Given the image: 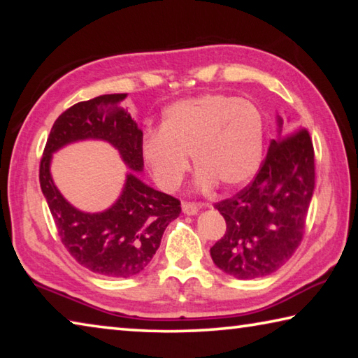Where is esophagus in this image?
Here are the masks:
<instances>
[{"instance_id":"esophagus-1","label":"esophagus","mask_w":358,"mask_h":358,"mask_svg":"<svg viewBox=\"0 0 358 358\" xmlns=\"http://www.w3.org/2000/svg\"><path fill=\"white\" fill-rule=\"evenodd\" d=\"M181 210H183L185 215H197L199 213V205L197 203H191V202H183L181 205Z\"/></svg>"}]
</instances>
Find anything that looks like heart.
<instances>
[{
	"label": "heart",
	"mask_w": 358,
	"mask_h": 358,
	"mask_svg": "<svg viewBox=\"0 0 358 358\" xmlns=\"http://www.w3.org/2000/svg\"><path fill=\"white\" fill-rule=\"evenodd\" d=\"M265 121L256 104L227 94H203L167 107L161 129L148 131L142 156L162 191L183 183L189 159L197 186L238 187L257 173L264 153Z\"/></svg>",
	"instance_id": "obj_1"
}]
</instances>
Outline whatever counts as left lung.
I'll list each match as a JSON object with an SVG mask.
<instances>
[{
	"mask_svg": "<svg viewBox=\"0 0 358 358\" xmlns=\"http://www.w3.org/2000/svg\"><path fill=\"white\" fill-rule=\"evenodd\" d=\"M278 134L250 185L215 205L224 216V237L210 250L217 268L237 280L275 273L292 257L305 232L314 192V148L310 132L286 136L280 115Z\"/></svg>",
	"mask_w": 358,
	"mask_h": 358,
	"instance_id": "8db88e82",
	"label": "left lung"
}]
</instances>
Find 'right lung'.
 Here are the masks:
<instances>
[{"label": "right lung", "instance_id": "add662e5", "mask_svg": "<svg viewBox=\"0 0 358 358\" xmlns=\"http://www.w3.org/2000/svg\"><path fill=\"white\" fill-rule=\"evenodd\" d=\"M128 94H102L77 102L57 118L41 159V189L58 235L78 264L110 278H131L151 262L169 222L181 213L180 201L156 191L137 177L143 171V132L121 107ZM104 140L119 150L131 169L120 197L110 209L87 214L62 197L50 173L51 155L78 140Z\"/></svg>", "mask_w": 358, "mask_h": 358}]
</instances>
